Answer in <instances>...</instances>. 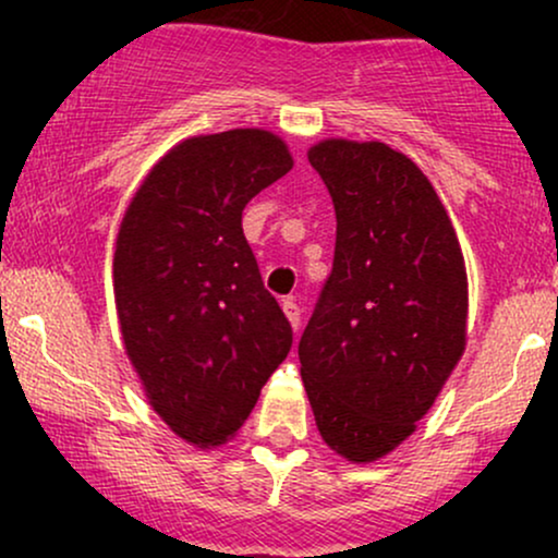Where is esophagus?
<instances>
[{"instance_id":"esophagus-1","label":"esophagus","mask_w":558,"mask_h":558,"mask_svg":"<svg viewBox=\"0 0 558 558\" xmlns=\"http://www.w3.org/2000/svg\"><path fill=\"white\" fill-rule=\"evenodd\" d=\"M283 312H286L288 323H291V328L299 330V325H301V310H299L296 299H283Z\"/></svg>"}]
</instances>
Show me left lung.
Instances as JSON below:
<instances>
[{
  "label": "left lung",
  "mask_w": 558,
  "mask_h": 558,
  "mask_svg": "<svg viewBox=\"0 0 558 558\" xmlns=\"http://www.w3.org/2000/svg\"><path fill=\"white\" fill-rule=\"evenodd\" d=\"M336 207L332 272L299 341L317 430L354 464L414 433L462 360V246L425 172L380 141L310 149Z\"/></svg>",
  "instance_id": "8db88e82"
}]
</instances>
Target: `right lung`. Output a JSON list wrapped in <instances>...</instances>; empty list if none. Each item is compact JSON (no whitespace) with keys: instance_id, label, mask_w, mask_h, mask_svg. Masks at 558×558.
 I'll return each mask as SVG.
<instances>
[{"instance_id":"right-lung-1","label":"right lung","mask_w":558,"mask_h":558,"mask_svg":"<svg viewBox=\"0 0 558 558\" xmlns=\"http://www.w3.org/2000/svg\"><path fill=\"white\" fill-rule=\"evenodd\" d=\"M291 168L283 138L259 128L185 138L120 222L112 270L125 354L185 444H226L291 351V323L241 228L243 207Z\"/></svg>"}]
</instances>
